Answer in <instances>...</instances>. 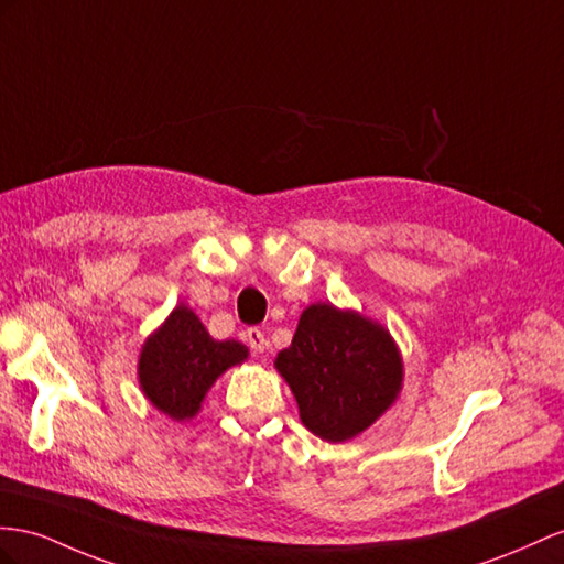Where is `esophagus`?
Listing matches in <instances>:
<instances>
[{
  "instance_id": "obj_1",
  "label": "esophagus",
  "mask_w": 564,
  "mask_h": 564,
  "mask_svg": "<svg viewBox=\"0 0 564 564\" xmlns=\"http://www.w3.org/2000/svg\"><path fill=\"white\" fill-rule=\"evenodd\" d=\"M245 340H248V345H250L254 352H264L267 350V336H264L262 328L254 326V328L245 330Z\"/></svg>"
}]
</instances>
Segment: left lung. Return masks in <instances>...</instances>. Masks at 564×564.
<instances>
[{
	"mask_svg": "<svg viewBox=\"0 0 564 564\" xmlns=\"http://www.w3.org/2000/svg\"><path fill=\"white\" fill-rule=\"evenodd\" d=\"M300 422L328 443L352 441L393 408L405 365L383 324L330 302L300 314L291 348L273 359Z\"/></svg>",
	"mask_w": 564,
	"mask_h": 564,
	"instance_id": "obj_1",
	"label": "left lung"
}]
</instances>
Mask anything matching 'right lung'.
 I'll list each match as a JSON object with an SVG mask.
<instances>
[{
    "label": "right lung",
    "instance_id": "add662e5",
    "mask_svg": "<svg viewBox=\"0 0 564 564\" xmlns=\"http://www.w3.org/2000/svg\"><path fill=\"white\" fill-rule=\"evenodd\" d=\"M248 357L250 350L238 340H214L199 316L181 302L144 338L138 383L150 405L169 420L191 422L216 379Z\"/></svg>",
    "mask_w": 564,
    "mask_h": 564
}]
</instances>
